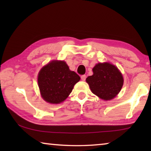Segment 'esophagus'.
I'll return each instance as SVG.
<instances>
[{
  "label": "esophagus",
  "instance_id": "esophagus-1",
  "mask_svg": "<svg viewBox=\"0 0 151 151\" xmlns=\"http://www.w3.org/2000/svg\"><path fill=\"white\" fill-rule=\"evenodd\" d=\"M86 76L85 75H82V76H81V79H82V81H85L86 80Z\"/></svg>",
  "mask_w": 151,
  "mask_h": 151
}]
</instances>
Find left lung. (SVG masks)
<instances>
[{
	"label": "left lung",
	"instance_id": "1",
	"mask_svg": "<svg viewBox=\"0 0 151 151\" xmlns=\"http://www.w3.org/2000/svg\"><path fill=\"white\" fill-rule=\"evenodd\" d=\"M93 75L86 79L92 93L104 101L114 99L122 87L124 79L118 68L109 63H98L93 68Z\"/></svg>",
	"mask_w": 151,
	"mask_h": 151
}]
</instances>
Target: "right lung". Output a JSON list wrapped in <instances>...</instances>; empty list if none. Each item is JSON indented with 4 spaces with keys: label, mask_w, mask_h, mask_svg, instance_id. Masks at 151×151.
Here are the masks:
<instances>
[{
    "label": "right lung",
    "mask_w": 151,
    "mask_h": 151,
    "mask_svg": "<svg viewBox=\"0 0 151 151\" xmlns=\"http://www.w3.org/2000/svg\"><path fill=\"white\" fill-rule=\"evenodd\" d=\"M80 79L65 61L52 60L39 71L38 85L42 98L46 102L59 104L67 98Z\"/></svg>",
    "instance_id": "add662e5"
}]
</instances>
